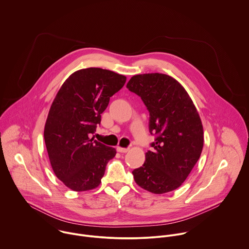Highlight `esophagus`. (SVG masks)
<instances>
[{
  "label": "esophagus",
  "instance_id": "34e87169",
  "mask_svg": "<svg viewBox=\"0 0 249 249\" xmlns=\"http://www.w3.org/2000/svg\"><path fill=\"white\" fill-rule=\"evenodd\" d=\"M117 150V152H119V153H126V152H128L129 151V148H123V147H117L116 148Z\"/></svg>",
  "mask_w": 249,
  "mask_h": 249
}]
</instances>
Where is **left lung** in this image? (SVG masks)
<instances>
[{
	"label": "left lung",
	"mask_w": 249,
	"mask_h": 249,
	"mask_svg": "<svg viewBox=\"0 0 249 249\" xmlns=\"http://www.w3.org/2000/svg\"><path fill=\"white\" fill-rule=\"evenodd\" d=\"M127 89L146 106L150 134L156 137L142 166L133 170L135 181L156 195L174 191L185 182L203 148L196 107L185 89L165 74L133 76Z\"/></svg>",
	"instance_id": "left-lung-1"
}]
</instances>
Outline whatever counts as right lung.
Listing matches in <instances>:
<instances>
[{"label": "right lung", "instance_id": "right-lung-1", "mask_svg": "<svg viewBox=\"0 0 249 249\" xmlns=\"http://www.w3.org/2000/svg\"><path fill=\"white\" fill-rule=\"evenodd\" d=\"M125 83V76L109 70L82 69L63 83L51 106L44 129L46 148L55 176L72 191L97 188L116 154L90 136L109 98Z\"/></svg>", "mask_w": 249, "mask_h": 249}]
</instances>
